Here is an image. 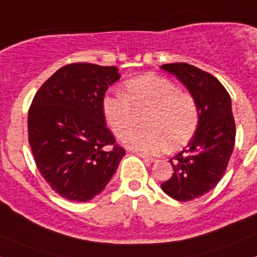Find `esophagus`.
<instances>
[{
    "instance_id": "1",
    "label": "esophagus",
    "mask_w": 257,
    "mask_h": 257,
    "mask_svg": "<svg viewBox=\"0 0 257 257\" xmlns=\"http://www.w3.org/2000/svg\"><path fill=\"white\" fill-rule=\"evenodd\" d=\"M130 152V153H133V154H135V156H138V157H140V158H143V160L144 161H147V162H149V163H152V162H154V158H152V157H149V156H147V154H144V153H140V152H136V151H128Z\"/></svg>"
}]
</instances>
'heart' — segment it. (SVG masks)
Here are the masks:
<instances>
[{
	"mask_svg": "<svg viewBox=\"0 0 257 257\" xmlns=\"http://www.w3.org/2000/svg\"><path fill=\"white\" fill-rule=\"evenodd\" d=\"M105 122L118 139L133 130L135 113L145 112V128L124 139L128 148L158 154L179 149L196 133L199 109L192 94L181 91L172 81L160 76H142L126 81L122 95H105L101 100Z\"/></svg>",
	"mask_w": 257,
	"mask_h": 257,
	"instance_id": "obj_1",
	"label": "heart"
}]
</instances>
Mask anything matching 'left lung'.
<instances>
[{
	"label": "left lung",
	"mask_w": 257,
	"mask_h": 257,
	"mask_svg": "<svg viewBox=\"0 0 257 257\" xmlns=\"http://www.w3.org/2000/svg\"><path fill=\"white\" fill-rule=\"evenodd\" d=\"M194 96L199 122L188 147L170 160L172 176L161 184L176 201H193L216 187L225 174L235 143L231 100L225 87L212 74L187 63L162 65Z\"/></svg>",
	"instance_id": "1"
}]
</instances>
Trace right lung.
I'll return each mask as SVG.
<instances>
[{"instance_id": "right-lung-1", "label": "right lung", "mask_w": 257, "mask_h": 257, "mask_svg": "<svg viewBox=\"0 0 257 257\" xmlns=\"http://www.w3.org/2000/svg\"><path fill=\"white\" fill-rule=\"evenodd\" d=\"M115 67L74 63L56 70L33 97L28 142L38 171L59 196L86 202L105 188L126 154L108 130L101 100Z\"/></svg>"}]
</instances>
